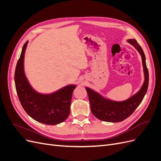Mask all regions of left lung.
<instances>
[{"mask_svg": "<svg viewBox=\"0 0 161 161\" xmlns=\"http://www.w3.org/2000/svg\"><path fill=\"white\" fill-rule=\"evenodd\" d=\"M127 42L132 45L142 57L144 74V81L140 90L129 99L123 101H115L106 99L98 92L86 87L89 96L91 110L97 119L108 122H119L133 114L147 93L148 86V71L146 64V57L142 47L135 39H130Z\"/></svg>", "mask_w": 161, "mask_h": 161, "instance_id": "1", "label": "left lung"}]
</instances>
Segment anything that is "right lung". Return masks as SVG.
I'll use <instances>...</instances> for the list:
<instances>
[{
  "label": "right lung",
  "instance_id": "add662e5",
  "mask_svg": "<svg viewBox=\"0 0 161 161\" xmlns=\"http://www.w3.org/2000/svg\"><path fill=\"white\" fill-rule=\"evenodd\" d=\"M28 41L24 44L14 72L17 93L23 108L33 119L47 125L65 121L70 114L72 92L76 85H67L50 94H42L33 89L24 71V57Z\"/></svg>",
  "mask_w": 161,
  "mask_h": 161
}]
</instances>
